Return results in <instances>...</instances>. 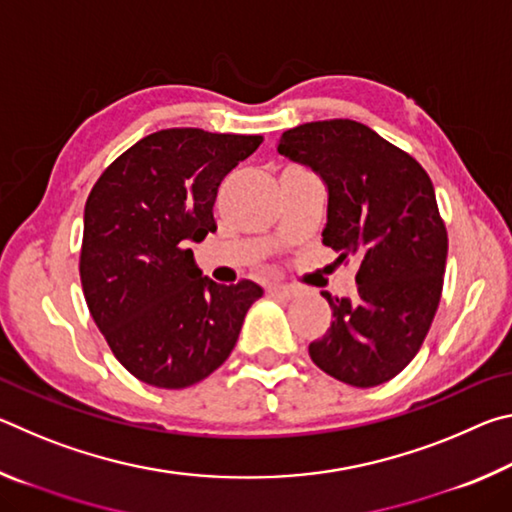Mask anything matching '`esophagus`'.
Here are the masks:
<instances>
[{"label":"esophagus","mask_w":512,"mask_h":512,"mask_svg":"<svg viewBox=\"0 0 512 512\" xmlns=\"http://www.w3.org/2000/svg\"><path fill=\"white\" fill-rule=\"evenodd\" d=\"M266 291L271 293V296H280V298H293L298 293V289L296 287H291V284H268L266 287Z\"/></svg>","instance_id":"34e87169"}]
</instances>
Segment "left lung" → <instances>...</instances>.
Segmentation results:
<instances>
[{
	"label": "left lung",
	"instance_id": "8db88e82",
	"mask_svg": "<svg viewBox=\"0 0 512 512\" xmlns=\"http://www.w3.org/2000/svg\"><path fill=\"white\" fill-rule=\"evenodd\" d=\"M277 151L318 173L327 187L323 244L341 262H359L352 298L323 291L334 320L309 357L343 384H384L418 354L443 293L447 230L431 178L352 119L291 128Z\"/></svg>",
	"mask_w": 512,
	"mask_h": 512
}]
</instances>
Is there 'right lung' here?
Masks as SVG:
<instances>
[{
  "mask_svg": "<svg viewBox=\"0 0 512 512\" xmlns=\"http://www.w3.org/2000/svg\"><path fill=\"white\" fill-rule=\"evenodd\" d=\"M262 135L167 128L146 135L94 183L83 214L81 284L94 323L131 375L187 388L221 366L262 287L216 284L189 244L216 230L221 180Z\"/></svg>",
  "mask_w": 512,
  "mask_h": 512,
  "instance_id": "obj_1",
  "label": "right lung"
}]
</instances>
